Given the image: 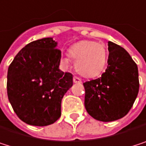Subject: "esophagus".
Here are the masks:
<instances>
[{"label":"esophagus","mask_w":146,"mask_h":146,"mask_svg":"<svg viewBox=\"0 0 146 146\" xmlns=\"http://www.w3.org/2000/svg\"><path fill=\"white\" fill-rule=\"evenodd\" d=\"M74 83H81V80H80L79 77L74 76Z\"/></svg>","instance_id":"esophagus-1"}]
</instances>
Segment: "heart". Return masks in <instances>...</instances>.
<instances>
[{"instance_id": "b5f03b06", "label": "heart", "mask_w": 146, "mask_h": 146, "mask_svg": "<svg viewBox=\"0 0 146 146\" xmlns=\"http://www.w3.org/2000/svg\"><path fill=\"white\" fill-rule=\"evenodd\" d=\"M69 54L75 62L79 74L91 78L99 75L107 63V53L104 45L93 41H81L72 45Z\"/></svg>"}]
</instances>
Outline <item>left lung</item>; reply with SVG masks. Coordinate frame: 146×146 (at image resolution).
I'll return each instance as SVG.
<instances>
[{
    "instance_id": "left-lung-1",
    "label": "left lung",
    "mask_w": 146,
    "mask_h": 146,
    "mask_svg": "<svg viewBox=\"0 0 146 146\" xmlns=\"http://www.w3.org/2000/svg\"><path fill=\"white\" fill-rule=\"evenodd\" d=\"M108 66L100 78L83 83L85 107L100 121L124 117L131 110L139 89L137 64L122 47L109 42Z\"/></svg>"
}]
</instances>
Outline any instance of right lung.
I'll return each mask as SVG.
<instances>
[{"label": "right lung", "instance_id": "right-lung-1", "mask_svg": "<svg viewBox=\"0 0 146 146\" xmlns=\"http://www.w3.org/2000/svg\"><path fill=\"white\" fill-rule=\"evenodd\" d=\"M52 37L25 45L7 71L8 100L24 122L43 127L60 116L61 100L72 86V74L59 69L61 52Z\"/></svg>", "mask_w": 146, "mask_h": 146}]
</instances>
